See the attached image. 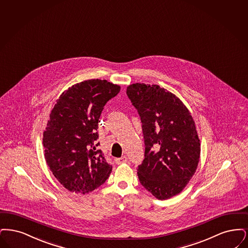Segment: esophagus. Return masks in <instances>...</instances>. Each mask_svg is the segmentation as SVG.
Segmentation results:
<instances>
[{"instance_id": "obj_1", "label": "esophagus", "mask_w": 248, "mask_h": 248, "mask_svg": "<svg viewBox=\"0 0 248 248\" xmlns=\"http://www.w3.org/2000/svg\"><path fill=\"white\" fill-rule=\"evenodd\" d=\"M127 161H128V158H127L126 155H123V156H121V157H119V158H116V159H115V163L118 164V165L126 163Z\"/></svg>"}]
</instances>
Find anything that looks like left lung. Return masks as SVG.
Instances as JSON below:
<instances>
[{
	"label": "left lung",
	"instance_id": "obj_1",
	"mask_svg": "<svg viewBox=\"0 0 248 248\" xmlns=\"http://www.w3.org/2000/svg\"><path fill=\"white\" fill-rule=\"evenodd\" d=\"M127 95L140 116L144 141L139 181L157 199L170 198L183 191L199 162L194 119L178 97L158 85L131 84Z\"/></svg>",
	"mask_w": 248,
	"mask_h": 248
}]
</instances>
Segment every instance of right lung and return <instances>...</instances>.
Here are the masks:
<instances>
[{
	"label": "right lung",
	"instance_id": "add662e5",
	"mask_svg": "<svg viewBox=\"0 0 248 248\" xmlns=\"http://www.w3.org/2000/svg\"><path fill=\"white\" fill-rule=\"evenodd\" d=\"M119 91L106 79H89L68 88L54 105L43 132L44 156L54 177L70 192H92L112 171L97 147V129L104 107Z\"/></svg>",
	"mask_w": 248,
	"mask_h": 248
}]
</instances>
